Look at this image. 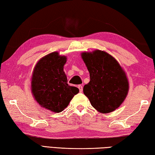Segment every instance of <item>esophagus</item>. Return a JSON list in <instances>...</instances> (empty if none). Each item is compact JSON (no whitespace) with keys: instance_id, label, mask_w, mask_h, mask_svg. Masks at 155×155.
Wrapping results in <instances>:
<instances>
[{"instance_id":"1","label":"esophagus","mask_w":155,"mask_h":155,"mask_svg":"<svg viewBox=\"0 0 155 155\" xmlns=\"http://www.w3.org/2000/svg\"><path fill=\"white\" fill-rule=\"evenodd\" d=\"M78 88H79L80 93H82V92L83 91V86L82 85H79L78 86Z\"/></svg>"}]
</instances>
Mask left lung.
Here are the masks:
<instances>
[{
  "label": "left lung",
  "instance_id": "left-lung-1",
  "mask_svg": "<svg viewBox=\"0 0 155 155\" xmlns=\"http://www.w3.org/2000/svg\"><path fill=\"white\" fill-rule=\"evenodd\" d=\"M81 56L90 73L84 94L100 113H110L120 107L129 89L126 73L119 62L105 51H84Z\"/></svg>",
  "mask_w": 155,
  "mask_h": 155
}]
</instances>
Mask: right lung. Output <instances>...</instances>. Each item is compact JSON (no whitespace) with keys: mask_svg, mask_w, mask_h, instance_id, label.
<instances>
[{"mask_svg":"<svg viewBox=\"0 0 155 155\" xmlns=\"http://www.w3.org/2000/svg\"><path fill=\"white\" fill-rule=\"evenodd\" d=\"M67 56L58 51L47 54L39 60L34 67L31 88L35 100L41 107L59 113L79 93V89L67 84L64 65Z\"/></svg>","mask_w":155,"mask_h":155,"instance_id":"obj_1","label":"right lung"}]
</instances>
